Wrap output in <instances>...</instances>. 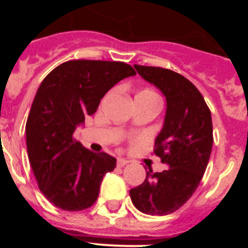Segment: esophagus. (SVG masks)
<instances>
[{
	"mask_svg": "<svg viewBox=\"0 0 248 248\" xmlns=\"http://www.w3.org/2000/svg\"><path fill=\"white\" fill-rule=\"evenodd\" d=\"M128 163H129V161L126 159H123V157H119V159H118V161H117V165L119 166V168H123V166H125Z\"/></svg>",
	"mask_w": 248,
	"mask_h": 248,
	"instance_id": "obj_1",
	"label": "esophagus"
}]
</instances>
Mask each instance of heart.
Instances as JSON below:
<instances>
[{"label": "heart", "instance_id": "heart-1", "mask_svg": "<svg viewBox=\"0 0 248 248\" xmlns=\"http://www.w3.org/2000/svg\"><path fill=\"white\" fill-rule=\"evenodd\" d=\"M139 94H145V95H150V97H156L154 92H151V91H143V92H140Z\"/></svg>", "mask_w": 248, "mask_h": 248}]
</instances>
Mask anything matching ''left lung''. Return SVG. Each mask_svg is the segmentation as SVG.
Here are the masks:
<instances>
[{
    "label": "left lung",
    "mask_w": 248,
    "mask_h": 248,
    "mask_svg": "<svg viewBox=\"0 0 248 248\" xmlns=\"http://www.w3.org/2000/svg\"><path fill=\"white\" fill-rule=\"evenodd\" d=\"M134 68L165 97V117L154 154L169 168L146 171L144 183L129 194L139 211L163 216L180 209L202 179L214 143L211 113L198 88L181 74L159 67Z\"/></svg>",
    "instance_id": "obj_1"
}]
</instances>
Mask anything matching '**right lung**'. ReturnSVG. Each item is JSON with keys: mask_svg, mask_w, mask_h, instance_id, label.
<instances>
[{"mask_svg": "<svg viewBox=\"0 0 248 248\" xmlns=\"http://www.w3.org/2000/svg\"><path fill=\"white\" fill-rule=\"evenodd\" d=\"M131 76L126 63L82 59L58 65L39 85L26 123L28 159L39 190L59 209L91 207L104 175L115 168V157L88 150L73 134L107 92Z\"/></svg>", "mask_w": 248, "mask_h": 248, "instance_id": "obj_1", "label": "right lung"}]
</instances>
